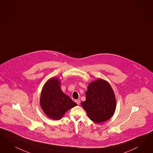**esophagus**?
I'll return each instance as SVG.
<instances>
[{
    "label": "esophagus",
    "instance_id": "1",
    "mask_svg": "<svg viewBox=\"0 0 153 153\" xmlns=\"http://www.w3.org/2000/svg\"><path fill=\"white\" fill-rule=\"evenodd\" d=\"M75 102H76V104H78V105H79L80 102V100H75Z\"/></svg>",
    "mask_w": 153,
    "mask_h": 153
}]
</instances>
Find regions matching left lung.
Segmentation results:
<instances>
[{
  "label": "left lung",
  "instance_id": "obj_1",
  "mask_svg": "<svg viewBox=\"0 0 153 153\" xmlns=\"http://www.w3.org/2000/svg\"><path fill=\"white\" fill-rule=\"evenodd\" d=\"M85 96V100L81 102V105L91 120L101 123L113 117L117 102L113 89L106 80L100 78L91 82Z\"/></svg>",
  "mask_w": 153,
  "mask_h": 153
}]
</instances>
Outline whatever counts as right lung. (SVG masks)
<instances>
[{
  "mask_svg": "<svg viewBox=\"0 0 153 153\" xmlns=\"http://www.w3.org/2000/svg\"><path fill=\"white\" fill-rule=\"evenodd\" d=\"M61 80L51 78L44 84L40 97V105L45 114L53 120L62 118L66 112L77 104L65 94L61 88Z\"/></svg>",
  "mask_w": 153,
  "mask_h": 153,
  "instance_id": "obj_1",
  "label": "right lung"
}]
</instances>
